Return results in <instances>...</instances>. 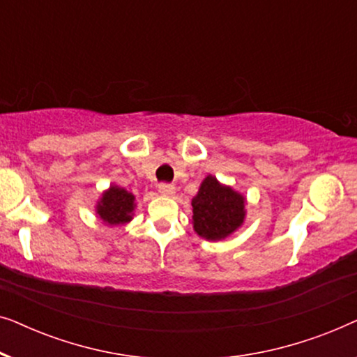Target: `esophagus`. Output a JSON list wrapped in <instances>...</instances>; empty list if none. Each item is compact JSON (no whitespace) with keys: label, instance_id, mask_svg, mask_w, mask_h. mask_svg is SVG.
Segmentation results:
<instances>
[{"label":"esophagus","instance_id":"obj_1","mask_svg":"<svg viewBox=\"0 0 357 357\" xmlns=\"http://www.w3.org/2000/svg\"><path fill=\"white\" fill-rule=\"evenodd\" d=\"M159 193L164 195V197H172V195L175 193V187L172 183H160Z\"/></svg>","mask_w":357,"mask_h":357}]
</instances>
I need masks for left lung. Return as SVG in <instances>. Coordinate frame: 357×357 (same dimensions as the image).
<instances>
[{
	"label": "left lung",
	"instance_id": "1",
	"mask_svg": "<svg viewBox=\"0 0 357 357\" xmlns=\"http://www.w3.org/2000/svg\"><path fill=\"white\" fill-rule=\"evenodd\" d=\"M193 229L206 241H221L242 226L245 199L231 187L221 185L213 175L203 180L192 199Z\"/></svg>",
	"mask_w": 357,
	"mask_h": 357
}]
</instances>
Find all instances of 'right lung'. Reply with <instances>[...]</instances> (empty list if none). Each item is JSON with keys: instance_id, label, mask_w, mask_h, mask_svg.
<instances>
[{"instance_id": "obj_1", "label": "right lung", "mask_w": 357, "mask_h": 357, "mask_svg": "<svg viewBox=\"0 0 357 357\" xmlns=\"http://www.w3.org/2000/svg\"><path fill=\"white\" fill-rule=\"evenodd\" d=\"M135 209V197L126 192L125 188L112 187L102 195L99 204H97V214L100 219L110 226H119L131 221Z\"/></svg>"}]
</instances>
